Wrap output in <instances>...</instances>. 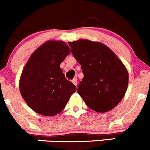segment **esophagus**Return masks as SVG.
I'll list each match as a JSON object with an SVG mask.
<instances>
[{
  "label": "esophagus",
  "mask_w": 150,
  "mask_h": 150,
  "mask_svg": "<svg viewBox=\"0 0 150 150\" xmlns=\"http://www.w3.org/2000/svg\"><path fill=\"white\" fill-rule=\"evenodd\" d=\"M72 82H73L74 84H75L76 86H77V84H78V81H77V79L76 78H74L73 80H72Z\"/></svg>",
  "instance_id": "obj_1"
}]
</instances>
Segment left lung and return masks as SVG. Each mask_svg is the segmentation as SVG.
<instances>
[{"mask_svg":"<svg viewBox=\"0 0 150 150\" xmlns=\"http://www.w3.org/2000/svg\"><path fill=\"white\" fill-rule=\"evenodd\" d=\"M69 44L84 74L78 85L79 96L96 112L112 110L127 88L128 73L123 63L101 43L79 39Z\"/></svg>","mask_w":150,"mask_h":150,"instance_id":"1","label":"left lung"}]
</instances>
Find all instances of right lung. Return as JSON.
Segmentation results:
<instances>
[{"label":"right lung","mask_w":150,"mask_h":150,"mask_svg":"<svg viewBox=\"0 0 150 150\" xmlns=\"http://www.w3.org/2000/svg\"><path fill=\"white\" fill-rule=\"evenodd\" d=\"M69 54L70 49L65 42L48 41L33 53L25 65L20 79V93L36 113L57 115L76 90L60 67Z\"/></svg>","instance_id":"obj_1"}]
</instances>
